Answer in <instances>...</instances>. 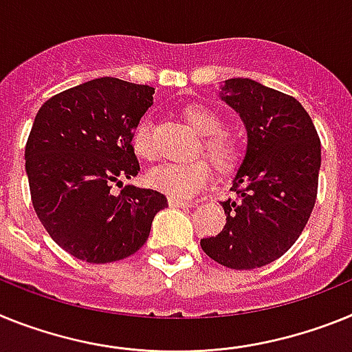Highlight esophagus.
Segmentation results:
<instances>
[{"label":"esophagus","instance_id":"1","mask_svg":"<svg viewBox=\"0 0 352 352\" xmlns=\"http://www.w3.org/2000/svg\"><path fill=\"white\" fill-rule=\"evenodd\" d=\"M168 204H170V206H172V207H180V209H188V207L193 206V204H191V201L179 200V198H173V197L168 198Z\"/></svg>","mask_w":352,"mask_h":352}]
</instances>
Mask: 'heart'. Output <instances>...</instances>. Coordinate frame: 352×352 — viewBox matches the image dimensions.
I'll use <instances>...</instances> for the list:
<instances>
[{"label": "heart", "mask_w": 352, "mask_h": 352, "mask_svg": "<svg viewBox=\"0 0 352 352\" xmlns=\"http://www.w3.org/2000/svg\"><path fill=\"white\" fill-rule=\"evenodd\" d=\"M186 124L201 136V151L214 163V166L228 172L239 161V143L232 134L221 131V118L218 113L206 106L191 104L182 109ZM131 143L142 159L154 157L151 122L142 120L133 131ZM212 177V168L206 159H195L189 163H161L146 173L148 186L168 197L188 200L193 198L201 188L209 184Z\"/></svg>", "instance_id": "obj_1"}]
</instances>
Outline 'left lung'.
Returning a JSON list of instances; mask_svg holds the SVG:
<instances>
[{"label":"left lung","mask_w":352,"mask_h":352,"mask_svg":"<svg viewBox=\"0 0 352 352\" xmlns=\"http://www.w3.org/2000/svg\"><path fill=\"white\" fill-rule=\"evenodd\" d=\"M221 100L239 113L248 146L221 201L227 223L201 250L230 269L271 264L298 241L316 206L320 140L294 97L248 78L227 79Z\"/></svg>","instance_id":"obj_1"}]
</instances>
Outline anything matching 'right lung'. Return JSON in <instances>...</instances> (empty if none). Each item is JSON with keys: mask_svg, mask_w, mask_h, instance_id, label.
I'll list each match as a JSON object with an SVG mask.
<instances>
[{"mask_svg": "<svg viewBox=\"0 0 352 352\" xmlns=\"http://www.w3.org/2000/svg\"><path fill=\"white\" fill-rule=\"evenodd\" d=\"M154 88L91 79L42 104L26 142L33 209L58 246L91 264L122 261L148 239L163 193L113 184L140 172L131 136Z\"/></svg>", "mask_w": 352, "mask_h": 352, "instance_id": "1", "label": "right lung"}]
</instances>
